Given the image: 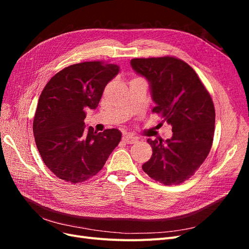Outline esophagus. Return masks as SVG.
I'll list each match as a JSON object with an SVG mask.
<instances>
[{
	"label": "esophagus",
	"instance_id": "obj_1",
	"mask_svg": "<svg viewBox=\"0 0 249 249\" xmlns=\"http://www.w3.org/2000/svg\"><path fill=\"white\" fill-rule=\"evenodd\" d=\"M124 142H125L126 144H133V143H136L138 141V139L136 137L132 136V135H124L123 137Z\"/></svg>",
	"mask_w": 249,
	"mask_h": 249
}]
</instances>
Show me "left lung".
I'll use <instances>...</instances> for the list:
<instances>
[{
	"label": "left lung",
	"mask_w": 249,
	"mask_h": 249,
	"mask_svg": "<svg viewBox=\"0 0 249 249\" xmlns=\"http://www.w3.org/2000/svg\"><path fill=\"white\" fill-rule=\"evenodd\" d=\"M131 65L149 82L156 103L153 112L172 126L170 139L147 140L153 155L142 169L161 184H182L200 167L212 147V97L195 71L178 58H134Z\"/></svg>",
	"instance_id": "obj_1"
}]
</instances>
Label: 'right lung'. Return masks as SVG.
Wrapping results in <instances>:
<instances>
[{
    "label": "right lung",
    "instance_id": "right-lung-1",
    "mask_svg": "<svg viewBox=\"0 0 249 249\" xmlns=\"http://www.w3.org/2000/svg\"><path fill=\"white\" fill-rule=\"evenodd\" d=\"M118 71L113 63L81 62L57 72L43 88L33 133L43 163L60 179L78 184L92 178L120 142L117 129L96 133L84 123L86 110L97 107Z\"/></svg>",
    "mask_w": 249,
    "mask_h": 249
}]
</instances>
